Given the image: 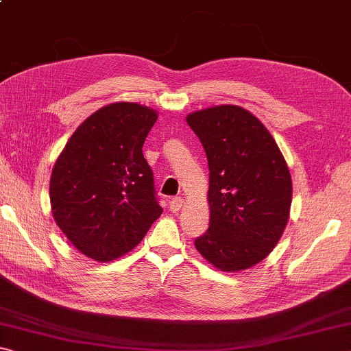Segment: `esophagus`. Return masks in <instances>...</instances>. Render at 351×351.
Listing matches in <instances>:
<instances>
[{
  "instance_id": "obj_1",
  "label": "esophagus",
  "mask_w": 351,
  "mask_h": 351,
  "mask_svg": "<svg viewBox=\"0 0 351 351\" xmlns=\"http://www.w3.org/2000/svg\"><path fill=\"white\" fill-rule=\"evenodd\" d=\"M182 203H184V199H182L181 197H175V198H171V199H170V203H169V206H170V210L173 212V213H178V212L181 210Z\"/></svg>"
}]
</instances>
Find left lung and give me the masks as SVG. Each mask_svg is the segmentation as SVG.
<instances>
[{
	"mask_svg": "<svg viewBox=\"0 0 351 351\" xmlns=\"http://www.w3.org/2000/svg\"><path fill=\"white\" fill-rule=\"evenodd\" d=\"M209 164V229L195 239L221 271L260 263L288 223L293 184L274 138L257 117L235 105L187 116Z\"/></svg>",
	"mask_w": 351,
	"mask_h": 351,
	"instance_id": "left-lung-1",
	"label": "left lung"
}]
</instances>
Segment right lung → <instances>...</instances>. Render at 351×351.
I'll use <instances>...</instances> for the list:
<instances>
[{
  "instance_id": "obj_1",
  "label": "right lung",
  "mask_w": 351,
  "mask_h": 351,
  "mask_svg": "<svg viewBox=\"0 0 351 351\" xmlns=\"http://www.w3.org/2000/svg\"><path fill=\"white\" fill-rule=\"evenodd\" d=\"M156 111L106 105L71 136L51 175L58 228L86 257L111 261L132 251L162 213L142 145Z\"/></svg>"
}]
</instances>
